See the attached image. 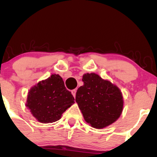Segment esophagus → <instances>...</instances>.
I'll use <instances>...</instances> for the list:
<instances>
[{"label":"esophagus","mask_w":157,"mask_h":157,"mask_svg":"<svg viewBox=\"0 0 157 157\" xmlns=\"http://www.w3.org/2000/svg\"><path fill=\"white\" fill-rule=\"evenodd\" d=\"M76 92H77V90L76 89L71 90V94H72V95L74 96V97H75V96H76Z\"/></svg>","instance_id":"obj_1"}]
</instances>
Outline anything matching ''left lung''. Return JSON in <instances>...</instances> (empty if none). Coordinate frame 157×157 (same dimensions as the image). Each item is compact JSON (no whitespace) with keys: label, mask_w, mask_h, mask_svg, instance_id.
Instances as JSON below:
<instances>
[{"label":"left lung","mask_w":157,"mask_h":157,"mask_svg":"<svg viewBox=\"0 0 157 157\" xmlns=\"http://www.w3.org/2000/svg\"><path fill=\"white\" fill-rule=\"evenodd\" d=\"M82 80L84 84L77 89L75 100L84 120L97 129L111 125L123 109L120 89L95 73L85 74Z\"/></svg>","instance_id":"1"}]
</instances>
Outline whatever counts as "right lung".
I'll return each instance as SVG.
<instances>
[{
    "label": "right lung",
    "instance_id": "right-lung-1",
    "mask_svg": "<svg viewBox=\"0 0 157 157\" xmlns=\"http://www.w3.org/2000/svg\"><path fill=\"white\" fill-rule=\"evenodd\" d=\"M74 100L62 77L55 74L31 88L26 105L37 121L51 123L60 120L63 113L75 103Z\"/></svg>",
    "mask_w": 157,
    "mask_h": 157
}]
</instances>
